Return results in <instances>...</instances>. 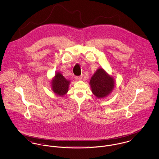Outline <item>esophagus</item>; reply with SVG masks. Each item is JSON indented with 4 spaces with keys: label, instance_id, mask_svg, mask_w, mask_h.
I'll return each instance as SVG.
<instances>
[{
    "label": "esophagus",
    "instance_id": "34e87169",
    "mask_svg": "<svg viewBox=\"0 0 159 159\" xmlns=\"http://www.w3.org/2000/svg\"><path fill=\"white\" fill-rule=\"evenodd\" d=\"M82 78H83V76H82V75L76 76V79H77V80H82Z\"/></svg>",
    "mask_w": 159,
    "mask_h": 159
}]
</instances>
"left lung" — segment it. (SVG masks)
Returning <instances> with one entry per match:
<instances>
[{
    "label": "left lung",
    "mask_w": 159,
    "mask_h": 159,
    "mask_svg": "<svg viewBox=\"0 0 159 159\" xmlns=\"http://www.w3.org/2000/svg\"><path fill=\"white\" fill-rule=\"evenodd\" d=\"M90 84L93 93L98 98H103L113 89L114 83L112 77L103 68H99L91 78Z\"/></svg>",
    "instance_id": "1"
}]
</instances>
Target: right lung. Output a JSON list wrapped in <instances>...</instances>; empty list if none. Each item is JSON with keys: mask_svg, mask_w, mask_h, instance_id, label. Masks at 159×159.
Segmentation results:
<instances>
[{"mask_svg": "<svg viewBox=\"0 0 159 159\" xmlns=\"http://www.w3.org/2000/svg\"><path fill=\"white\" fill-rule=\"evenodd\" d=\"M69 83V81H67L60 73H57L52 81V91L59 95H64L68 92Z\"/></svg>", "mask_w": 159, "mask_h": 159, "instance_id": "add662e5", "label": "right lung"}]
</instances>
